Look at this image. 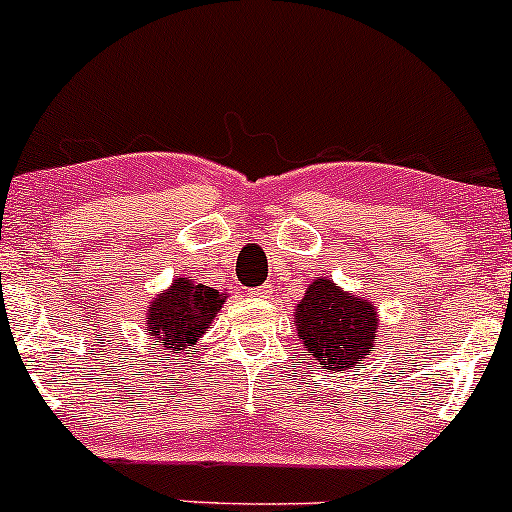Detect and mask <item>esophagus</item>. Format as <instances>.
<instances>
[{"label": "esophagus", "instance_id": "34e87169", "mask_svg": "<svg viewBox=\"0 0 512 512\" xmlns=\"http://www.w3.org/2000/svg\"><path fill=\"white\" fill-rule=\"evenodd\" d=\"M254 295H261V298H268V295L273 293V286L271 283H263V286H256L254 291H251Z\"/></svg>", "mask_w": 512, "mask_h": 512}]
</instances>
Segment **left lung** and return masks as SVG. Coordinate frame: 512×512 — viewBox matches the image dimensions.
Here are the masks:
<instances>
[{
	"label": "left lung",
	"instance_id": "obj_1",
	"mask_svg": "<svg viewBox=\"0 0 512 512\" xmlns=\"http://www.w3.org/2000/svg\"><path fill=\"white\" fill-rule=\"evenodd\" d=\"M298 337L323 370L362 365L377 340V305L342 291L330 278H315L295 305Z\"/></svg>",
	"mask_w": 512,
	"mask_h": 512
}]
</instances>
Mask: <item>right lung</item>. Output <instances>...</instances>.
<instances>
[{"mask_svg": "<svg viewBox=\"0 0 512 512\" xmlns=\"http://www.w3.org/2000/svg\"><path fill=\"white\" fill-rule=\"evenodd\" d=\"M226 293L197 283L194 278H175L165 293L147 308V330L165 350L192 355L194 345L224 305Z\"/></svg>", "mask_w": 512, "mask_h": 512, "instance_id": "obj_1", "label": "right lung"}]
</instances>
